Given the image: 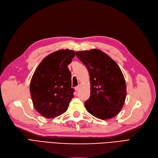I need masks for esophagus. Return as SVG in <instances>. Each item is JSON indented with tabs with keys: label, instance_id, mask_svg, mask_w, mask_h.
Instances as JSON below:
<instances>
[{
	"label": "esophagus",
	"instance_id": "34e87169",
	"mask_svg": "<svg viewBox=\"0 0 158 158\" xmlns=\"http://www.w3.org/2000/svg\"><path fill=\"white\" fill-rule=\"evenodd\" d=\"M79 89H80V85H78V86H75V90L76 91H78V90H79Z\"/></svg>",
	"mask_w": 158,
	"mask_h": 158
}]
</instances>
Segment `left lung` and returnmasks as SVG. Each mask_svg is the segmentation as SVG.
<instances>
[{
  "mask_svg": "<svg viewBox=\"0 0 158 158\" xmlns=\"http://www.w3.org/2000/svg\"><path fill=\"white\" fill-rule=\"evenodd\" d=\"M87 68L90 79V96L85 102L89 113L100 119L118 115L126 98V83L119 65L98 49L75 52Z\"/></svg>",
  "mask_w": 158,
  "mask_h": 158,
  "instance_id": "8db88e82",
  "label": "left lung"
}]
</instances>
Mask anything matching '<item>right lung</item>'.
I'll use <instances>...</instances> for the list:
<instances>
[{
    "instance_id": "right-lung-1",
    "label": "right lung",
    "mask_w": 158,
    "mask_h": 158,
    "mask_svg": "<svg viewBox=\"0 0 158 158\" xmlns=\"http://www.w3.org/2000/svg\"><path fill=\"white\" fill-rule=\"evenodd\" d=\"M74 56L73 50H58L45 57L34 72L30 93L35 110L44 118H54L65 112L73 98L68 65Z\"/></svg>"
}]
</instances>
